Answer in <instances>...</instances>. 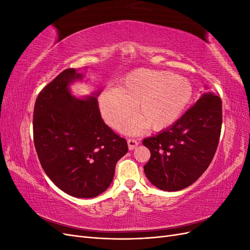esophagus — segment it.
Returning <instances> with one entry per match:
<instances>
[{
	"label": "esophagus",
	"mask_w": 250,
	"mask_h": 250,
	"mask_svg": "<svg viewBox=\"0 0 250 250\" xmlns=\"http://www.w3.org/2000/svg\"><path fill=\"white\" fill-rule=\"evenodd\" d=\"M127 144H128V148H129V150H133L139 146V142L137 140H133V139L128 140Z\"/></svg>",
	"instance_id": "1"
}]
</instances>
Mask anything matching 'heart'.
Masks as SVG:
<instances>
[{
  "label": "heart",
  "mask_w": 250,
  "mask_h": 250,
  "mask_svg": "<svg viewBox=\"0 0 250 250\" xmlns=\"http://www.w3.org/2000/svg\"><path fill=\"white\" fill-rule=\"evenodd\" d=\"M193 95L187 78L168 71L141 69L130 73L119 87L105 89L99 98L101 115L109 126L119 129L134 111L124 131L137 132L145 127L160 131L183 115Z\"/></svg>",
  "instance_id": "b5f03b06"
}]
</instances>
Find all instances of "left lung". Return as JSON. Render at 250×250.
Returning <instances> with one entry per match:
<instances>
[{
  "instance_id": "1",
  "label": "left lung",
  "mask_w": 250,
  "mask_h": 250,
  "mask_svg": "<svg viewBox=\"0 0 250 250\" xmlns=\"http://www.w3.org/2000/svg\"><path fill=\"white\" fill-rule=\"evenodd\" d=\"M221 125V99L208 90L173 125L144 140L143 145L151 153L144 166L150 183L168 192L195 183L213 160Z\"/></svg>"
}]
</instances>
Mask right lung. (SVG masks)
Here are the masks:
<instances>
[{"mask_svg": "<svg viewBox=\"0 0 250 250\" xmlns=\"http://www.w3.org/2000/svg\"><path fill=\"white\" fill-rule=\"evenodd\" d=\"M82 74L66 69L42 88L33 112V139L43 171L60 190L93 198L107 190L128 146L104 123L97 96L82 99L70 85Z\"/></svg>", "mask_w": 250, "mask_h": 250, "instance_id": "obj_1", "label": "right lung"}]
</instances>
